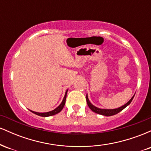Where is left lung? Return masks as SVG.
Segmentation results:
<instances>
[{
    "instance_id": "left-lung-1",
    "label": "left lung",
    "mask_w": 151,
    "mask_h": 151,
    "mask_svg": "<svg viewBox=\"0 0 151 151\" xmlns=\"http://www.w3.org/2000/svg\"><path fill=\"white\" fill-rule=\"evenodd\" d=\"M133 97H134V96H133V97L129 100V102H127L125 105L119 107V108H118V109H101L97 108V107L94 106H93L91 103H90V101H89V99H88L87 94H86V102H87L88 106H89L90 109H91L92 111L95 112V113H96V114H101V115L106 116H110L115 115V114L119 113V112L121 111L123 109H125L128 105H129L130 104H131V102L132 101Z\"/></svg>"
}]
</instances>
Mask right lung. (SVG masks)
<instances>
[{
	"mask_svg": "<svg viewBox=\"0 0 151 151\" xmlns=\"http://www.w3.org/2000/svg\"><path fill=\"white\" fill-rule=\"evenodd\" d=\"M67 91H66L65 95V97H64L63 101H62L61 104L59 106L58 108H56L55 109H54L53 111H49V112H46V113H37V112L32 111H30L32 112V113H34L35 114H36V115L40 116H43V117L50 116H53V115H55V114L60 113V112L62 110V109H63L64 106H65V104L66 97H67Z\"/></svg>",
	"mask_w": 151,
	"mask_h": 151,
	"instance_id": "right-lung-1",
	"label": "right lung"
}]
</instances>
